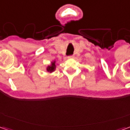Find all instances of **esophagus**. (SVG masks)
<instances>
[{
  "label": "esophagus",
  "instance_id": "obj_1",
  "mask_svg": "<svg viewBox=\"0 0 130 130\" xmlns=\"http://www.w3.org/2000/svg\"><path fill=\"white\" fill-rule=\"evenodd\" d=\"M68 58H70V59H71V58H74V56H70L68 57Z\"/></svg>",
  "mask_w": 130,
  "mask_h": 130
}]
</instances>
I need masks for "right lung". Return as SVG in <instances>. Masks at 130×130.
I'll return each mask as SVG.
<instances>
[{"instance_id":"right-lung-1","label":"right lung","mask_w":130,"mask_h":130,"mask_svg":"<svg viewBox=\"0 0 130 130\" xmlns=\"http://www.w3.org/2000/svg\"><path fill=\"white\" fill-rule=\"evenodd\" d=\"M56 70V60H54L53 61H51L50 65L46 66V72H49V73H52Z\"/></svg>"}]
</instances>
